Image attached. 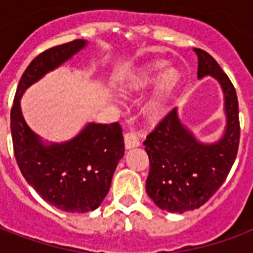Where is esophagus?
I'll list each match as a JSON object with an SVG mask.
<instances>
[{
	"label": "esophagus",
	"instance_id": "esophagus-1",
	"mask_svg": "<svg viewBox=\"0 0 253 253\" xmlns=\"http://www.w3.org/2000/svg\"><path fill=\"white\" fill-rule=\"evenodd\" d=\"M125 146L126 149H132L139 146V138L135 132L128 131L125 134Z\"/></svg>",
	"mask_w": 253,
	"mask_h": 253
}]
</instances>
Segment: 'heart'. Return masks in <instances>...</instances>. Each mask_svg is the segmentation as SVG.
Listing matches in <instances>:
<instances>
[{"mask_svg":"<svg viewBox=\"0 0 253 253\" xmlns=\"http://www.w3.org/2000/svg\"><path fill=\"white\" fill-rule=\"evenodd\" d=\"M164 63H156V65L146 67L145 70L138 73L137 76L128 83L127 90L128 92H138V90L148 88L149 85H152L159 78L160 74L164 72ZM177 81H179V73L176 72L175 69H169L164 73V76L160 80L159 85L154 90V94L152 96V99L149 100L146 108H145V114L149 119L157 121L164 115L167 107H168L170 93L176 86Z\"/></svg>","mask_w":253,"mask_h":253,"instance_id":"heart-1","label":"heart"}]
</instances>
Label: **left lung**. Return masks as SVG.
Wrapping results in <instances>:
<instances>
[{
  "instance_id": "obj_1",
  "label": "left lung",
  "mask_w": 253,
  "mask_h": 253,
  "mask_svg": "<svg viewBox=\"0 0 253 253\" xmlns=\"http://www.w3.org/2000/svg\"><path fill=\"white\" fill-rule=\"evenodd\" d=\"M195 52L198 77L211 76L222 86L228 116L223 137L212 145L198 142L173 108L143 142L150 161L148 195L160 209L180 214L203 206L222 186L240 142L239 100L233 84L209 52L201 48Z\"/></svg>"
}]
</instances>
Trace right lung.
<instances>
[{"instance_id": "1", "label": "right lung", "mask_w": 253, "mask_h": 253, "mask_svg": "<svg viewBox=\"0 0 253 253\" xmlns=\"http://www.w3.org/2000/svg\"><path fill=\"white\" fill-rule=\"evenodd\" d=\"M85 44L77 39L39 54L21 76L10 110L13 152L21 173L44 201L67 212L94 210L108 194L116 165L125 154L121 125L89 123L72 141L46 146L27 126L20 99L30 85Z\"/></svg>"}]
</instances>
